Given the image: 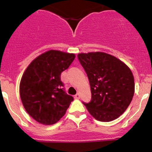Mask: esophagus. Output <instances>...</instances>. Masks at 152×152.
Here are the masks:
<instances>
[{"label":"esophagus","mask_w":152,"mask_h":152,"mask_svg":"<svg viewBox=\"0 0 152 152\" xmlns=\"http://www.w3.org/2000/svg\"><path fill=\"white\" fill-rule=\"evenodd\" d=\"M74 97L76 99H79V98H80V95H79V93H77V94H76V95H75Z\"/></svg>","instance_id":"esophagus-1"}]
</instances>
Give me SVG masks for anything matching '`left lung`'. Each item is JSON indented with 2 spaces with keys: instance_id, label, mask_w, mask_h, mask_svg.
<instances>
[{
  "instance_id": "left-lung-1",
  "label": "left lung",
  "mask_w": 152,
  "mask_h": 152,
  "mask_svg": "<svg viewBox=\"0 0 152 152\" xmlns=\"http://www.w3.org/2000/svg\"><path fill=\"white\" fill-rule=\"evenodd\" d=\"M87 73L92 99L82 102L89 114L100 122L120 116L130 104L135 92L132 71L120 60L104 52L78 55Z\"/></svg>"
}]
</instances>
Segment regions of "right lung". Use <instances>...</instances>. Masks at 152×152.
<instances>
[{
	"mask_svg": "<svg viewBox=\"0 0 152 152\" xmlns=\"http://www.w3.org/2000/svg\"><path fill=\"white\" fill-rule=\"evenodd\" d=\"M74 54L49 50L31 62L22 75L20 94L24 108L41 124H55L73 100L60 80L63 71L75 59Z\"/></svg>",
	"mask_w": 152,
	"mask_h": 152,
	"instance_id": "obj_1",
	"label": "right lung"
}]
</instances>
